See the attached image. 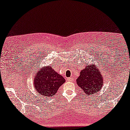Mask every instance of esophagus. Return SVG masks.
Listing matches in <instances>:
<instances>
[{
	"label": "esophagus",
	"instance_id": "34e87169",
	"mask_svg": "<svg viewBox=\"0 0 130 130\" xmlns=\"http://www.w3.org/2000/svg\"><path fill=\"white\" fill-rule=\"evenodd\" d=\"M67 80L69 82H73V79L72 77H68L67 78Z\"/></svg>",
	"mask_w": 130,
	"mask_h": 130
}]
</instances>
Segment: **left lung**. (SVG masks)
Returning a JSON list of instances; mask_svg holds the SVG:
<instances>
[{
    "label": "left lung",
    "mask_w": 130,
    "mask_h": 130,
    "mask_svg": "<svg viewBox=\"0 0 130 130\" xmlns=\"http://www.w3.org/2000/svg\"><path fill=\"white\" fill-rule=\"evenodd\" d=\"M76 82L84 93L89 96L101 90L104 85V77L98 66L91 63L81 70Z\"/></svg>",
    "instance_id": "obj_1"
}]
</instances>
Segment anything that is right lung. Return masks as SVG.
Returning <instances> with one entry per match:
<instances>
[{"mask_svg":"<svg viewBox=\"0 0 130 130\" xmlns=\"http://www.w3.org/2000/svg\"><path fill=\"white\" fill-rule=\"evenodd\" d=\"M65 82V79L63 76L54 71L50 65H48L37 72L34 77L33 84L37 92L50 98L54 96Z\"/></svg>","mask_w":130,"mask_h":130,"instance_id":"right-lung-1","label":"right lung"}]
</instances>
